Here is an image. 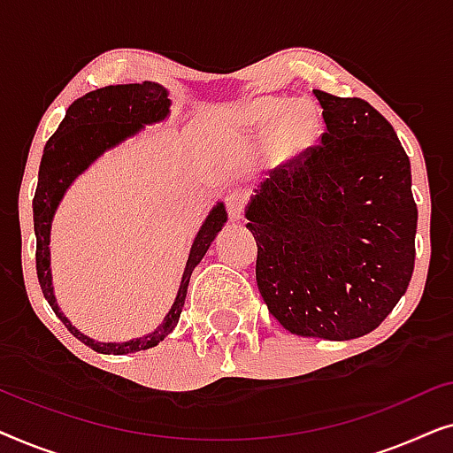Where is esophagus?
Returning a JSON list of instances; mask_svg holds the SVG:
<instances>
[{"label": "esophagus", "mask_w": 453, "mask_h": 453, "mask_svg": "<svg viewBox=\"0 0 453 453\" xmlns=\"http://www.w3.org/2000/svg\"><path fill=\"white\" fill-rule=\"evenodd\" d=\"M225 203H226L228 219H231V220H239L241 216H243V212H245L247 189H245V188H239V185H234V188H231V189L226 191Z\"/></svg>", "instance_id": "obj_1"}]
</instances>
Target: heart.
I'll use <instances>...</instances> for the list:
<instances>
[{"mask_svg":"<svg viewBox=\"0 0 453 453\" xmlns=\"http://www.w3.org/2000/svg\"><path fill=\"white\" fill-rule=\"evenodd\" d=\"M245 119L257 132H270L279 123L272 135V154L278 160L296 158L313 146L319 134V115L313 104H290L280 96H265L250 103L245 109Z\"/></svg>","mask_w":453,"mask_h":453,"instance_id":"obj_1","label":"heart"}]
</instances>
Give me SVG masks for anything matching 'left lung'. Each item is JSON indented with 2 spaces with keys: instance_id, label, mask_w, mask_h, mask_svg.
<instances>
[{
  "instance_id": "obj_1",
  "label": "left lung",
  "mask_w": 453,
  "mask_h": 453,
  "mask_svg": "<svg viewBox=\"0 0 453 453\" xmlns=\"http://www.w3.org/2000/svg\"><path fill=\"white\" fill-rule=\"evenodd\" d=\"M321 142L278 166L247 208L256 280L290 334L352 340L373 332L414 270L411 160L363 98L313 90Z\"/></svg>"
}]
</instances>
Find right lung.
<instances>
[{
    "instance_id": "obj_1",
    "label": "right lung",
    "mask_w": 453,
    "mask_h": 453,
    "mask_svg": "<svg viewBox=\"0 0 453 453\" xmlns=\"http://www.w3.org/2000/svg\"><path fill=\"white\" fill-rule=\"evenodd\" d=\"M171 101L166 98V90L154 82L142 84H119L104 86V88L92 90L88 95L80 96L78 101L70 104L65 111L64 121L59 123L42 150V160L39 169V183H36L33 212H35V234H36V276L42 295L55 315L64 321V326L84 342L88 349L104 355H127V352H138L157 346L165 340L177 326L179 315H181L185 295H188V284L191 272L202 257L206 256L210 243H212L216 233L220 231L226 222L225 206L219 203L203 222L200 233L191 245L188 265H185L181 287H179L177 299L173 303L171 311L166 313L163 324L152 334L144 338L129 340V342H95L84 334L73 327L64 313L59 311L58 303L53 296L51 287V270H49V231H51V220L55 208L70 183L88 166L92 160L107 150V148L119 144L129 135L140 132L142 126L165 119L169 113Z\"/></svg>"
}]
</instances>
